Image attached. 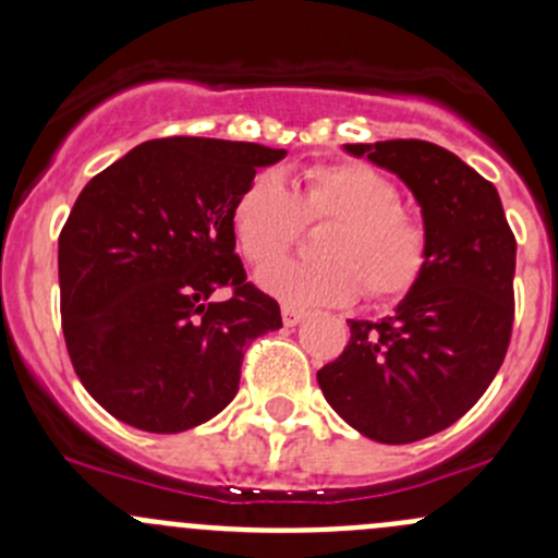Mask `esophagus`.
<instances>
[{
    "mask_svg": "<svg viewBox=\"0 0 558 558\" xmlns=\"http://www.w3.org/2000/svg\"><path fill=\"white\" fill-rule=\"evenodd\" d=\"M280 313H283V324L286 326H296L307 315L305 311H302V307H296V305H283V307H280Z\"/></svg>",
    "mask_w": 558,
    "mask_h": 558,
    "instance_id": "obj_1",
    "label": "esophagus"
}]
</instances>
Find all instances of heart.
<instances>
[{"label": "heart", "instance_id": "obj_1", "mask_svg": "<svg viewBox=\"0 0 558 558\" xmlns=\"http://www.w3.org/2000/svg\"><path fill=\"white\" fill-rule=\"evenodd\" d=\"M329 221L318 234V262H278L258 286L286 305H345L359 294L397 300L421 278L429 238L402 210V194L384 172L362 161L307 167L289 185L258 172L232 207V229L251 264H269L300 240L302 223Z\"/></svg>", "mask_w": 558, "mask_h": 558}]
</instances>
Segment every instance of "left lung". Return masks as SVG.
Returning a JSON list of instances; mask_svg holds the SVG:
<instances>
[{
	"mask_svg": "<svg viewBox=\"0 0 558 558\" xmlns=\"http://www.w3.org/2000/svg\"><path fill=\"white\" fill-rule=\"evenodd\" d=\"M345 150L413 191L429 253L397 311L378 324L348 320L351 340L318 369V386L364 437L404 446L456 424L502 367L515 313V238L497 189L451 150L424 140Z\"/></svg>",
	"mask_w": 558,
	"mask_h": 558,
	"instance_id": "obj_1",
	"label": "left lung"
}]
</instances>
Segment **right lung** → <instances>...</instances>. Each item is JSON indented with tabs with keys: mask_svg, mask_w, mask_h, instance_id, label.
I'll use <instances>...</instances> for the list:
<instances>
[{
	"mask_svg": "<svg viewBox=\"0 0 558 558\" xmlns=\"http://www.w3.org/2000/svg\"><path fill=\"white\" fill-rule=\"evenodd\" d=\"M286 150L148 140L88 180L59 234L61 326L86 391L123 424L174 435L221 413L245 345L283 326L245 280L232 207ZM233 296L218 303L216 290Z\"/></svg>",
	"mask_w": 558,
	"mask_h": 558,
	"instance_id": "1",
	"label": "right lung"
}]
</instances>
